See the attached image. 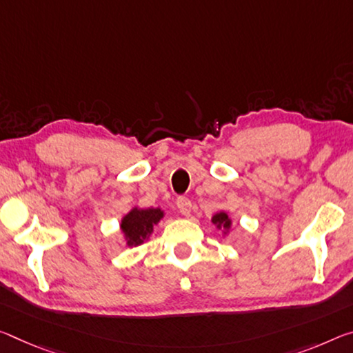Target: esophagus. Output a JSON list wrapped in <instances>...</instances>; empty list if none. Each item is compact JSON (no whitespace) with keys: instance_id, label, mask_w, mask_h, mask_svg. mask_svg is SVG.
I'll use <instances>...</instances> for the list:
<instances>
[{"instance_id":"esophagus-1","label":"esophagus","mask_w":353,"mask_h":353,"mask_svg":"<svg viewBox=\"0 0 353 353\" xmlns=\"http://www.w3.org/2000/svg\"><path fill=\"white\" fill-rule=\"evenodd\" d=\"M176 205L179 212H181L182 215H190V212H192V201H190L188 198L185 196H179L177 201H176Z\"/></svg>"}]
</instances>
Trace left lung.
<instances>
[{"label":"left lung","instance_id":"1","mask_svg":"<svg viewBox=\"0 0 353 353\" xmlns=\"http://www.w3.org/2000/svg\"><path fill=\"white\" fill-rule=\"evenodd\" d=\"M212 221H214L218 228L223 226V228L228 229L229 226H231V220H229V216L225 214V212H220V214H216L214 218H212Z\"/></svg>","mask_w":353,"mask_h":353}]
</instances>
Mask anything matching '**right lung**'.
I'll use <instances>...</instances> for the list:
<instances>
[{
    "label": "right lung",
    "instance_id": "right-lung-1",
    "mask_svg": "<svg viewBox=\"0 0 353 353\" xmlns=\"http://www.w3.org/2000/svg\"><path fill=\"white\" fill-rule=\"evenodd\" d=\"M161 216L163 212L160 209H133L130 214H127L122 220L121 229L125 234L128 247L143 243Z\"/></svg>",
    "mask_w": 353,
    "mask_h": 353
}]
</instances>
